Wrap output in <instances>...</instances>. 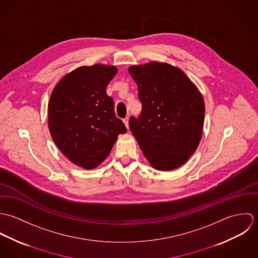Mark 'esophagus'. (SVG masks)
<instances>
[{
    "label": "esophagus",
    "instance_id": "esophagus-1",
    "mask_svg": "<svg viewBox=\"0 0 258 258\" xmlns=\"http://www.w3.org/2000/svg\"><path fill=\"white\" fill-rule=\"evenodd\" d=\"M123 122H124L125 126H126V127H127V129H128V128H129V118H128V117L124 118V119H123Z\"/></svg>",
    "mask_w": 258,
    "mask_h": 258
}]
</instances>
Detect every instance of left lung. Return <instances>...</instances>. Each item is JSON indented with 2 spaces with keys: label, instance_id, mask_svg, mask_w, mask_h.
Returning a JSON list of instances; mask_svg holds the SVG:
<instances>
[{
  "label": "left lung",
  "instance_id": "obj_1",
  "mask_svg": "<svg viewBox=\"0 0 258 258\" xmlns=\"http://www.w3.org/2000/svg\"><path fill=\"white\" fill-rule=\"evenodd\" d=\"M142 113L129 127L151 166L175 170L196 152L203 135L205 101L184 72L167 62L132 66Z\"/></svg>",
  "mask_w": 258,
  "mask_h": 258
}]
</instances>
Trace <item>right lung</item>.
I'll use <instances>...</instances> for the list:
<instances>
[{
    "label": "right lung",
    "instance_id": "add662e5",
    "mask_svg": "<svg viewBox=\"0 0 258 258\" xmlns=\"http://www.w3.org/2000/svg\"><path fill=\"white\" fill-rule=\"evenodd\" d=\"M108 64L83 66L66 74L48 101V129L60 152L86 170L99 166L110 154L118 135L127 132L116 117L106 87L117 74Z\"/></svg>",
    "mask_w": 258,
    "mask_h": 258
}]
</instances>
